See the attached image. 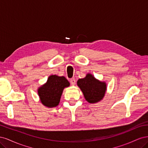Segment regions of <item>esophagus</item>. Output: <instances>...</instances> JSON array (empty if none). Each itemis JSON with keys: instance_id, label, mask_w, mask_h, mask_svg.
<instances>
[{"instance_id": "34e87169", "label": "esophagus", "mask_w": 148, "mask_h": 148, "mask_svg": "<svg viewBox=\"0 0 148 148\" xmlns=\"http://www.w3.org/2000/svg\"><path fill=\"white\" fill-rule=\"evenodd\" d=\"M70 83H71V85H72V86H74V85H75V83H76V80H75V78H71V79H70Z\"/></svg>"}]
</instances>
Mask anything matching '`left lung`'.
<instances>
[{
  "label": "left lung",
  "instance_id": "obj_1",
  "mask_svg": "<svg viewBox=\"0 0 148 148\" xmlns=\"http://www.w3.org/2000/svg\"><path fill=\"white\" fill-rule=\"evenodd\" d=\"M77 85L82 90L85 99L92 104L101 101L107 89L106 83L97 79L91 73H88L84 78L79 79Z\"/></svg>",
  "mask_w": 148,
  "mask_h": 148
}]
</instances>
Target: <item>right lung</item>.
I'll return each instance as SVG.
<instances>
[{"label":"right lung","mask_w":148,"mask_h":148,"mask_svg":"<svg viewBox=\"0 0 148 148\" xmlns=\"http://www.w3.org/2000/svg\"><path fill=\"white\" fill-rule=\"evenodd\" d=\"M69 86L70 83L65 77L49 76L47 82L38 89L40 101L46 107H56L59 104L64 89Z\"/></svg>","instance_id":"add662e5"}]
</instances>
